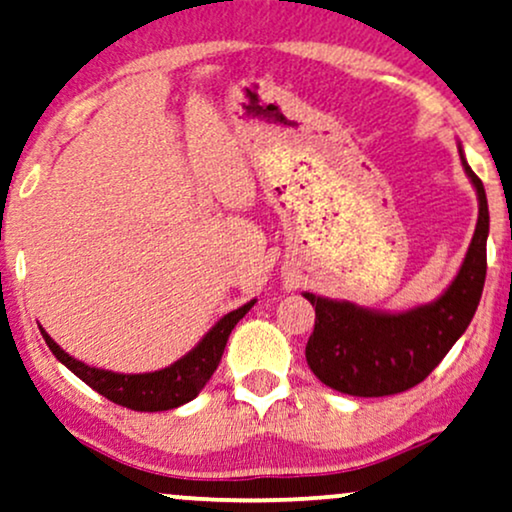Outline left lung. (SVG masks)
<instances>
[{
  "instance_id": "left-lung-1",
  "label": "left lung",
  "mask_w": 512,
  "mask_h": 512,
  "mask_svg": "<svg viewBox=\"0 0 512 512\" xmlns=\"http://www.w3.org/2000/svg\"><path fill=\"white\" fill-rule=\"evenodd\" d=\"M459 155L477 192L480 214L459 272L435 301L404 313H383L310 291L303 294L315 308L305 360L324 386L355 397L404 393L418 386L468 329L487 277L489 207L463 148Z\"/></svg>"
}]
</instances>
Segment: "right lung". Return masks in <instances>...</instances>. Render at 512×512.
<instances>
[{"label": "right lung", "instance_id": "1", "mask_svg": "<svg viewBox=\"0 0 512 512\" xmlns=\"http://www.w3.org/2000/svg\"><path fill=\"white\" fill-rule=\"evenodd\" d=\"M254 303L256 298L244 303L242 308L223 315L188 355H183L181 360L169 364V367L148 371V374H117V371L89 367V364L65 353L42 327H39V331H42L44 341L51 353L56 355V360L65 364L77 378H82L86 386L108 397L110 402L134 411H167L195 400L199 390L207 386L211 374L221 362L230 331L254 308Z\"/></svg>", "mask_w": 512, "mask_h": 512}]
</instances>
